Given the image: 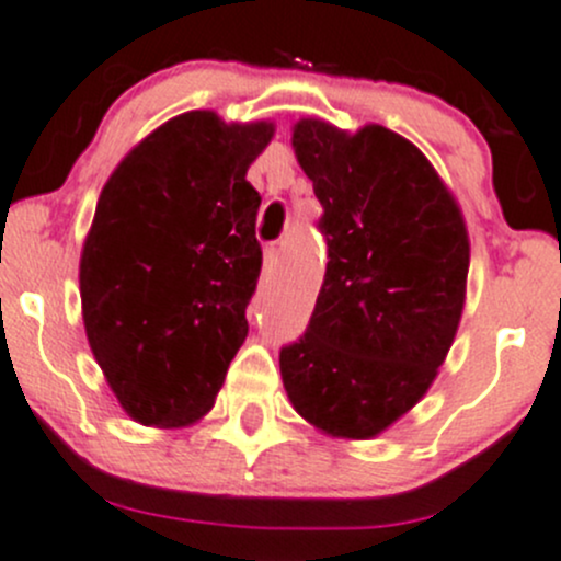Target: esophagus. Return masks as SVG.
Wrapping results in <instances>:
<instances>
[{
  "mask_svg": "<svg viewBox=\"0 0 561 561\" xmlns=\"http://www.w3.org/2000/svg\"><path fill=\"white\" fill-rule=\"evenodd\" d=\"M279 257H282V249H279V247H276V244L265 247V252H263V265H265V271H268V274H274L276 265H279Z\"/></svg>",
  "mask_w": 561,
  "mask_h": 561,
  "instance_id": "34e87169",
  "label": "esophagus"
}]
</instances>
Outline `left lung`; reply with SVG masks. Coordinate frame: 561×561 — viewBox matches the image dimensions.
<instances>
[{
  "label": "left lung",
  "mask_w": 561,
  "mask_h": 561,
  "mask_svg": "<svg viewBox=\"0 0 561 561\" xmlns=\"http://www.w3.org/2000/svg\"><path fill=\"white\" fill-rule=\"evenodd\" d=\"M293 146L328 265L307 331L279 350L282 380L317 428L369 439L415 407L454 344L467 228L432 162L380 124L347 135L304 118Z\"/></svg>",
  "instance_id": "obj_1"
}]
</instances>
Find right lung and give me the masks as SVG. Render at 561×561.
Returning a JSON list of instances; mask_svg holds the SVG:
<instances>
[{"mask_svg":"<svg viewBox=\"0 0 561 561\" xmlns=\"http://www.w3.org/2000/svg\"><path fill=\"white\" fill-rule=\"evenodd\" d=\"M274 127L190 111L113 171L81 254L89 344L118 404L144 426L211 410L247 339L263 249L247 168Z\"/></svg>","mask_w":561,"mask_h":561,"instance_id":"1","label":"right lung"}]
</instances>
